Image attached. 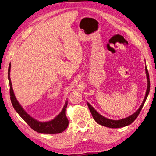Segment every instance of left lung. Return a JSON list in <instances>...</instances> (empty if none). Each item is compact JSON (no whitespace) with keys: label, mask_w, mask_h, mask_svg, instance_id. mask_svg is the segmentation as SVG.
Instances as JSON below:
<instances>
[{"label":"left lung","mask_w":156,"mask_h":156,"mask_svg":"<svg viewBox=\"0 0 156 156\" xmlns=\"http://www.w3.org/2000/svg\"><path fill=\"white\" fill-rule=\"evenodd\" d=\"M145 72H146V75H147V88L146 90V94H145V97L144 98V100L142 102V104L141 105V107H140V108L135 112L134 114H133L129 117L122 119H120V120H112V119H108L107 118L104 117L103 116L101 115L98 112H97V111L94 110V108L92 107V106L87 102V105L88 106V108L90 109L91 114L93 117L94 119L95 120V121L97 122V123L100 124L102 126H105V127H107L109 128H120V127H125V126L129 125L131 124L135 119H137V117H138V115H140V112L141 111L142 108L144 107V105L145 103V101H146L147 96L149 94V92H150V76H149V73L147 71V67H145Z\"/></svg>","instance_id":"left-lung-1"}]
</instances>
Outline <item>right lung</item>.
Listing matches in <instances>:
<instances>
[{
    "label": "right lung",
    "mask_w": 156,
    "mask_h": 156,
    "mask_svg": "<svg viewBox=\"0 0 156 156\" xmlns=\"http://www.w3.org/2000/svg\"><path fill=\"white\" fill-rule=\"evenodd\" d=\"M10 71H11V64H9V66L8 78L10 85V97H11V103L15 110L18 112V114L21 116L23 120L27 122L29 127L33 130L37 131L38 133L46 134L60 133L64 131L65 129H66L68 125V120L66 116V108L67 107L68 101L66 102V104L62 112L54 119L45 122L37 121L34 118L30 117L24 111V109L22 108L21 106L18 102L17 100L16 99L12 88L11 78H10Z\"/></svg>",
    "instance_id": "add662e5"
}]
</instances>
